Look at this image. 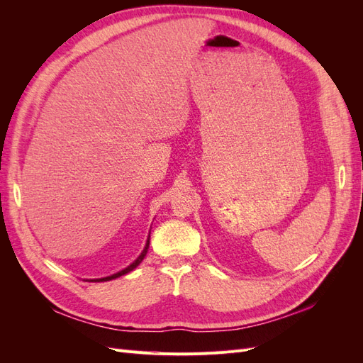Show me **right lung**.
Wrapping results in <instances>:
<instances>
[{"instance_id": "1", "label": "right lung", "mask_w": 363, "mask_h": 363, "mask_svg": "<svg viewBox=\"0 0 363 363\" xmlns=\"http://www.w3.org/2000/svg\"><path fill=\"white\" fill-rule=\"evenodd\" d=\"M148 247H150V235H148V239H147V244H145V248L142 250V252H140V256L131 263V265H128L127 268H124L123 271H119V272H116V274H112V276H108V277H103V279H92L91 281H108V280H113V279H118V277H121V276H124V274H128L130 271H133L139 263L144 260V257L147 256V251H148Z\"/></svg>"}]
</instances>
